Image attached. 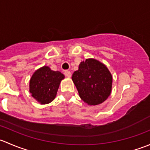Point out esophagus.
Instances as JSON below:
<instances>
[{"label":"esophagus","instance_id":"1","mask_svg":"<svg viewBox=\"0 0 150 150\" xmlns=\"http://www.w3.org/2000/svg\"><path fill=\"white\" fill-rule=\"evenodd\" d=\"M64 75H65V76L68 77V78H70V77L72 76V74H71L70 71H69V70L64 71Z\"/></svg>","mask_w":150,"mask_h":150}]
</instances>
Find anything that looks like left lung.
<instances>
[{
    "label": "left lung",
    "instance_id": "8db88e82",
    "mask_svg": "<svg viewBox=\"0 0 150 150\" xmlns=\"http://www.w3.org/2000/svg\"><path fill=\"white\" fill-rule=\"evenodd\" d=\"M72 79L80 97L89 105L104 102L111 93L112 78L104 64L93 59H86L74 72Z\"/></svg>",
    "mask_w": 150,
    "mask_h": 150
}]
</instances>
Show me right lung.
Segmentation results:
<instances>
[{
	"label": "right lung",
	"instance_id": "right-lung-1",
	"mask_svg": "<svg viewBox=\"0 0 150 150\" xmlns=\"http://www.w3.org/2000/svg\"><path fill=\"white\" fill-rule=\"evenodd\" d=\"M64 75L59 71L44 66L35 72L30 81V92L40 104L52 102L57 95L60 82Z\"/></svg>",
	"mask_w": 150,
	"mask_h": 150
}]
</instances>
